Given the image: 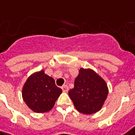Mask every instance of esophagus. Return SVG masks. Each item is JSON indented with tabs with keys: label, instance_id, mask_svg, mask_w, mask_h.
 Returning a JSON list of instances; mask_svg holds the SVG:
<instances>
[{
	"label": "esophagus",
	"instance_id": "obj_1",
	"mask_svg": "<svg viewBox=\"0 0 135 135\" xmlns=\"http://www.w3.org/2000/svg\"><path fill=\"white\" fill-rule=\"evenodd\" d=\"M62 90L64 93H67L68 91H69V86L67 85H63L62 86Z\"/></svg>",
	"mask_w": 135,
	"mask_h": 135
}]
</instances>
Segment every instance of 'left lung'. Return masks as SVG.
<instances>
[{"label": "left lung", "mask_w": 135, "mask_h": 135, "mask_svg": "<svg viewBox=\"0 0 135 135\" xmlns=\"http://www.w3.org/2000/svg\"><path fill=\"white\" fill-rule=\"evenodd\" d=\"M108 94L105 80L91 69L79 70L75 80L74 88L69 91V95L79 112L92 114L101 110Z\"/></svg>", "instance_id": "obj_1"}]
</instances>
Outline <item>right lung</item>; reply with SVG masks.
Here are the masks:
<instances>
[{
  "mask_svg": "<svg viewBox=\"0 0 135 135\" xmlns=\"http://www.w3.org/2000/svg\"><path fill=\"white\" fill-rule=\"evenodd\" d=\"M61 93L62 90L56 86L53 78L45 74L44 70L32 74L22 88L23 99L36 113L51 110Z\"/></svg>",
  "mask_w": 135,
  "mask_h": 135,
  "instance_id": "obj_1",
  "label": "right lung"
}]
</instances>
